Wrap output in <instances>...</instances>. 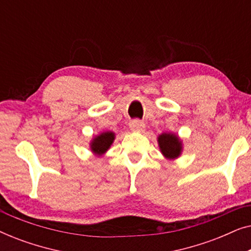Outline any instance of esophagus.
<instances>
[{"instance_id":"1","label":"esophagus","mask_w":251,"mask_h":251,"mask_svg":"<svg viewBox=\"0 0 251 251\" xmlns=\"http://www.w3.org/2000/svg\"><path fill=\"white\" fill-rule=\"evenodd\" d=\"M129 126L130 130H132V131H143V129L145 128V123L140 121V120H132L129 123Z\"/></svg>"}]
</instances>
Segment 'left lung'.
I'll use <instances>...</instances> for the list:
<instances>
[{
  "mask_svg": "<svg viewBox=\"0 0 251 251\" xmlns=\"http://www.w3.org/2000/svg\"><path fill=\"white\" fill-rule=\"evenodd\" d=\"M157 143H159L161 153L167 159L175 160L181 154L183 144H181L179 137L175 133H162L157 137Z\"/></svg>",
  "mask_w": 251,
  "mask_h": 251,
  "instance_id": "1",
  "label": "left lung"
}]
</instances>
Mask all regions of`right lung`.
Masks as SVG:
<instances>
[{"label":"right lung","mask_w":251,"mask_h":251,"mask_svg":"<svg viewBox=\"0 0 251 251\" xmlns=\"http://www.w3.org/2000/svg\"><path fill=\"white\" fill-rule=\"evenodd\" d=\"M115 139V133L112 131L101 132L100 135L96 136L90 144V149L96 155H102L106 153Z\"/></svg>","instance_id":"obj_1"}]
</instances>
